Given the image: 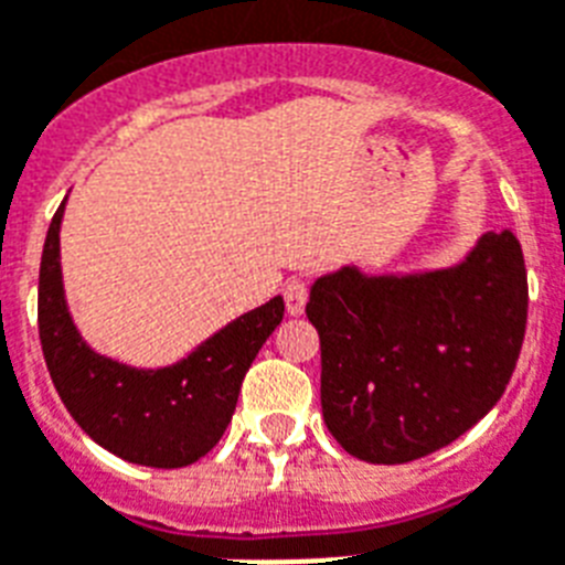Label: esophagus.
<instances>
[{
  "mask_svg": "<svg viewBox=\"0 0 565 565\" xmlns=\"http://www.w3.org/2000/svg\"><path fill=\"white\" fill-rule=\"evenodd\" d=\"M282 297H286L288 315H302L306 300H309V282H306V279H288L286 288H282Z\"/></svg>",
  "mask_w": 565,
  "mask_h": 565,
  "instance_id": "34e87169",
  "label": "esophagus"
}]
</instances>
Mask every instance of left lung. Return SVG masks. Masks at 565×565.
<instances>
[{
  "instance_id": "1",
  "label": "left lung",
  "mask_w": 565,
  "mask_h": 565,
  "mask_svg": "<svg viewBox=\"0 0 565 565\" xmlns=\"http://www.w3.org/2000/svg\"><path fill=\"white\" fill-rule=\"evenodd\" d=\"M306 315L329 433L355 459L404 465L459 439L505 393L529 317L523 248L491 231L450 268L343 265L315 279Z\"/></svg>"
}]
</instances>
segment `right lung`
<instances>
[{
  "label": "right lung",
  "mask_w": 565,
  "mask_h": 565,
  "mask_svg": "<svg viewBox=\"0 0 565 565\" xmlns=\"http://www.w3.org/2000/svg\"><path fill=\"white\" fill-rule=\"evenodd\" d=\"M63 210L65 202L45 236L36 302L42 355L65 409L97 445L132 465H193L227 430L242 377L282 320L286 302L274 297L239 315L170 366L138 370L100 355L77 332L65 302L60 265Z\"/></svg>",
  "instance_id": "1"
}]
</instances>
